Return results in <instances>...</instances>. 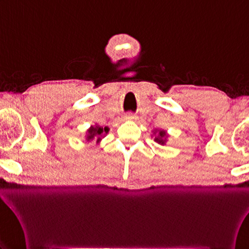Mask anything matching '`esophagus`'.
Listing matches in <instances>:
<instances>
[{"label": "esophagus", "instance_id": "esophagus-1", "mask_svg": "<svg viewBox=\"0 0 249 249\" xmlns=\"http://www.w3.org/2000/svg\"><path fill=\"white\" fill-rule=\"evenodd\" d=\"M125 119L131 121V120H136V119H137V116H136L134 113H131V112H129V113L125 114Z\"/></svg>", "mask_w": 249, "mask_h": 249}]
</instances>
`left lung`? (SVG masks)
<instances>
[{
    "label": "left lung",
    "instance_id": "1",
    "mask_svg": "<svg viewBox=\"0 0 249 249\" xmlns=\"http://www.w3.org/2000/svg\"><path fill=\"white\" fill-rule=\"evenodd\" d=\"M154 134H158L157 136H155V138H154V141L155 142H158L159 144H162V145H164L165 143H166V140H167V134H166V131L165 130H159V129H157V130H154Z\"/></svg>",
    "mask_w": 249,
    "mask_h": 249
}]
</instances>
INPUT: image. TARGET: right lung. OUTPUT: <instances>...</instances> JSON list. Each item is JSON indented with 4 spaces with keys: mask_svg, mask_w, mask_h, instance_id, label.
I'll return each mask as SVG.
<instances>
[{
    "mask_svg": "<svg viewBox=\"0 0 249 249\" xmlns=\"http://www.w3.org/2000/svg\"><path fill=\"white\" fill-rule=\"evenodd\" d=\"M109 133V127H101L99 125L90 126V127L87 129V135H86V140L91 141L96 139V142L99 143L101 138H104L105 136Z\"/></svg>",
    "mask_w": 249,
    "mask_h": 249,
    "instance_id": "add662e5",
    "label": "right lung"
}]
</instances>
